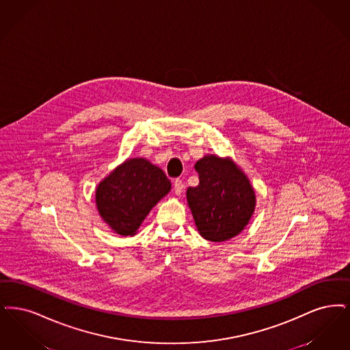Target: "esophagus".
<instances>
[{
    "mask_svg": "<svg viewBox=\"0 0 350 350\" xmlns=\"http://www.w3.org/2000/svg\"><path fill=\"white\" fill-rule=\"evenodd\" d=\"M183 191H184V184H183L180 179H175L174 180V192L175 195H182Z\"/></svg>",
    "mask_w": 350,
    "mask_h": 350,
    "instance_id": "esophagus-1",
    "label": "esophagus"
}]
</instances>
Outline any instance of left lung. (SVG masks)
<instances>
[{
    "instance_id": "obj_1",
    "label": "left lung",
    "mask_w": 350,
    "mask_h": 350,
    "mask_svg": "<svg viewBox=\"0 0 350 350\" xmlns=\"http://www.w3.org/2000/svg\"><path fill=\"white\" fill-rule=\"evenodd\" d=\"M198 187L187 189L188 205L202 238L224 242L238 235L255 209V192L235 163L215 155L196 162Z\"/></svg>"
}]
</instances>
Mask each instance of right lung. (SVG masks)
<instances>
[{
    "mask_svg": "<svg viewBox=\"0 0 350 350\" xmlns=\"http://www.w3.org/2000/svg\"><path fill=\"white\" fill-rule=\"evenodd\" d=\"M166 174L144 158L128 159L96 188L100 217L120 235H133L152 206L166 196Z\"/></svg>",
    "mask_w": 350,
    "mask_h": 350,
    "instance_id": "1",
    "label": "right lung"
}]
</instances>
